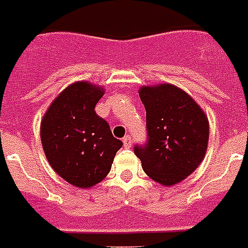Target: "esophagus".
Masks as SVG:
<instances>
[{"label": "esophagus", "instance_id": "34e87169", "mask_svg": "<svg viewBox=\"0 0 248 248\" xmlns=\"http://www.w3.org/2000/svg\"><path fill=\"white\" fill-rule=\"evenodd\" d=\"M123 143H124V147H130L132 146V138L129 136H125L123 138Z\"/></svg>", "mask_w": 248, "mask_h": 248}]
</instances>
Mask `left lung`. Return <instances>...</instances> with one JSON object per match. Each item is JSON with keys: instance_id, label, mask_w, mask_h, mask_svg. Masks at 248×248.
Wrapping results in <instances>:
<instances>
[{"instance_id": "obj_1", "label": "left lung", "mask_w": 248, "mask_h": 248, "mask_svg": "<svg viewBox=\"0 0 248 248\" xmlns=\"http://www.w3.org/2000/svg\"><path fill=\"white\" fill-rule=\"evenodd\" d=\"M147 140L134 146L144 173L164 186L187 178L201 164L209 140V120L189 94L171 84L142 87Z\"/></svg>"}]
</instances>
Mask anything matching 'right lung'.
<instances>
[{
	"instance_id": "add662e5",
	"label": "right lung",
	"mask_w": 248,
	"mask_h": 248,
	"mask_svg": "<svg viewBox=\"0 0 248 248\" xmlns=\"http://www.w3.org/2000/svg\"><path fill=\"white\" fill-rule=\"evenodd\" d=\"M104 90L73 83L56 97L41 123V140L49 165L75 187L100 183L123 146L94 111Z\"/></svg>"
}]
</instances>
